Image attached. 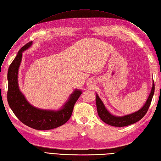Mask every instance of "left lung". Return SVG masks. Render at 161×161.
Instances as JSON below:
<instances>
[{
	"instance_id": "obj_1",
	"label": "left lung",
	"mask_w": 161,
	"mask_h": 161,
	"mask_svg": "<svg viewBox=\"0 0 161 161\" xmlns=\"http://www.w3.org/2000/svg\"><path fill=\"white\" fill-rule=\"evenodd\" d=\"M154 83L153 82L152 89L150 92L148 98L146 101L145 104L142 106V108L138 111L134 112V113L130 114L124 116H115L111 114L110 112L106 109L105 106L102 102L101 99L99 98L98 95L96 94V105L97 109V113L101 119L104 121L107 124H109L115 127H124L131 124H133L137 122L139 120L142 119L147 114V112L150 105L151 101L154 95Z\"/></svg>"
}]
</instances>
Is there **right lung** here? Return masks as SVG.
Here are the masks:
<instances>
[{"label":"right lung","mask_w":161,"mask_h":161,"mask_svg":"<svg viewBox=\"0 0 161 161\" xmlns=\"http://www.w3.org/2000/svg\"><path fill=\"white\" fill-rule=\"evenodd\" d=\"M33 42L24 46L17 53L8 70L7 101L11 109L23 124L38 130H47L64 124L71 117L73 108L82 91L75 89L69 98L58 110L42 109L29 103L21 92L18 83V72L22 60L23 52L30 47Z\"/></svg>","instance_id":"obj_1"}]
</instances>
